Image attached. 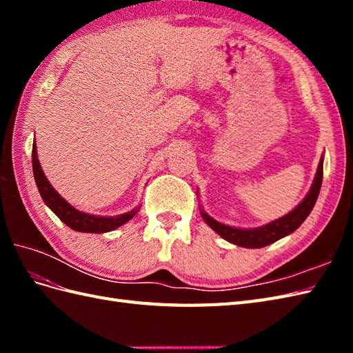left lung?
I'll return each instance as SVG.
<instances>
[{"mask_svg":"<svg viewBox=\"0 0 353 353\" xmlns=\"http://www.w3.org/2000/svg\"><path fill=\"white\" fill-rule=\"evenodd\" d=\"M321 181H323V157L320 159L316 177H314V182L308 196L302 200V203H299L290 214L283 215L281 219L268 223L262 228H256V229L230 228V226H226V224L215 221L205 211H201V209H200V214L203 216V220L209 224V228L215 230L216 234L226 239V241L236 244L239 247L261 249V247H265L268 244L277 241V239L292 234V232L301 226V224L306 220V216H308L310 212L312 211L314 205H316L319 192L321 188Z\"/></svg>","mask_w":353,"mask_h":353,"instance_id":"1","label":"left lung"}]
</instances>
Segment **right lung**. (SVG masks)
<instances>
[{"instance_id": "add662e5", "label": "right lung", "mask_w": 353, "mask_h": 353, "mask_svg": "<svg viewBox=\"0 0 353 353\" xmlns=\"http://www.w3.org/2000/svg\"><path fill=\"white\" fill-rule=\"evenodd\" d=\"M32 163H33L34 181L37 185V190L41 192L42 200L47 203V206L51 209V211L72 230L86 232V234H104V232H110L119 226H123L124 223L132 220L139 211V208H137L130 212H125L117 216H99V215L80 212L76 208L71 206L68 201L63 200V197H61V194H59L50 185L48 179L45 177L43 171L41 168L39 159H37V150H36L34 142H33V152H32Z\"/></svg>"}]
</instances>
